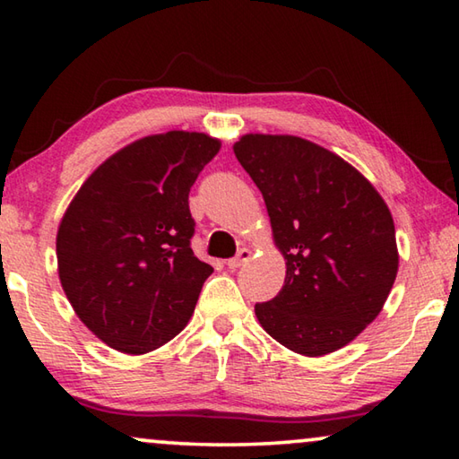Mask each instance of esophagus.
Returning <instances> with one entry per match:
<instances>
[{"mask_svg": "<svg viewBox=\"0 0 459 459\" xmlns=\"http://www.w3.org/2000/svg\"><path fill=\"white\" fill-rule=\"evenodd\" d=\"M251 255H253V251H251V248H247V247H243V248H240V251L237 253V257H232V259H229V263H227V265H229V269H232V271H235V269H238V267H243V265H245V263H247L248 259H251Z\"/></svg>", "mask_w": 459, "mask_h": 459, "instance_id": "obj_1", "label": "esophagus"}]
</instances>
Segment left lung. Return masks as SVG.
<instances>
[{
	"instance_id": "8db88e82",
	"label": "left lung",
	"mask_w": 459,
	"mask_h": 459,
	"mask_svg": "<svg viewBox=\"0 0 459 459\" xmlns=\"http://www.w3.org/2000/svg\"><path fill=\"white\" fill-rule=\"evenodd\" d=\"M232 150L263 194L285 259L281 291L255 316L293 352L340 351L380 314L397 277L386 202L354 166L307 139L247 134Z\"/></svg>"
}]
</instances>
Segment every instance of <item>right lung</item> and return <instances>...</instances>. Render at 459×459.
I'll list each match as a JSON object with an SVG mask.
<instances>
[{"instance_id": "1", "label": "right lung", "mask_w": 459, "mask_h": 459, "mask_svg": "<svg viewBox=\"0 0 459 459\" xmlns=\"http://www.w3.org/2000/svg\"><path fill=\"white\" fill-rule=\"evenodd\" d=\"M221 139L147 135L113 153L76 192L56 235L58 277L79 320L123 354L178 336L212 273L190 248L188 194Z\"/></svg>"}]
</instances>
